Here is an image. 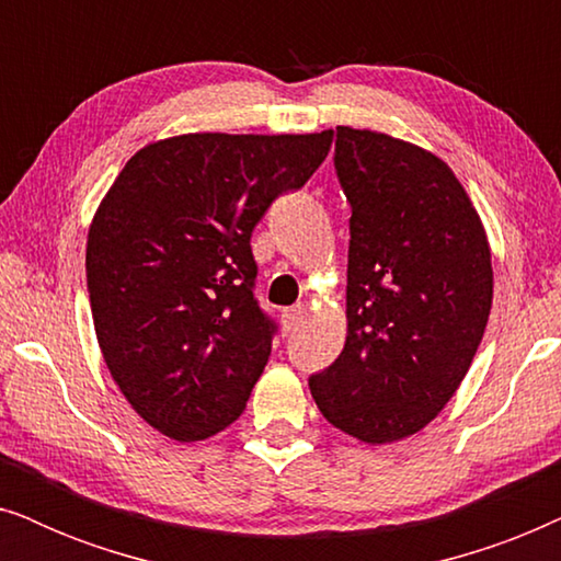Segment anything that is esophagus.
<instances>
[{
	"instance_id": "obj_1",
	"label": "esophagus",
	"mask_w": 561,
	"mask_h": 561,
	"mask_svg": "<svg viewBox=\"0 0 561 561\" xmlns=\"http://www.w3.org/2000/svg\"><path fill=\"white\" fill-rule=\"evenodd\" d=\"M304 319H306V309H304L301 304L288 306V309H283V313H280L283 329H286V332H296V329L301 327Z\"/></svg>"
}]
</instances>
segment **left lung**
<instances>
[{"mask_svg":"<svg viewBox=\"0 0 561 561\" xmlns=\"http://www.w3.org/2000/svg\"><path fill=\"white\" fill-rule=\"evenodd\" d=\"M334 171L352 206L347 342L309 388L329 424L398 442L470 370L493 306L488 237L451 168L419 145L336 127Z\"/></svg>","mask_w":561,"mask_h":561,"instance_id":"1","label":"left lung"}]
</instances>
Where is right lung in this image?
<instances>
[{
	"instance_id": "obj_1",
	"label": "right lung",
	"mask_w": 561,
	"mask_h": 561,
	"mask_svg": "<svg viewBox=\"0 0 561 561\" xmlns=\"http://www.w3.org/2000/svg\"><path fill=\"white\" fill-rule=\"evenodd\" d=\"M313 135L196 133L152 142L122 168L87 242L104 363L160 434L198 442L240 419L271 357L252 229L324 163Z\"/></svg>"
}]
</instances>
